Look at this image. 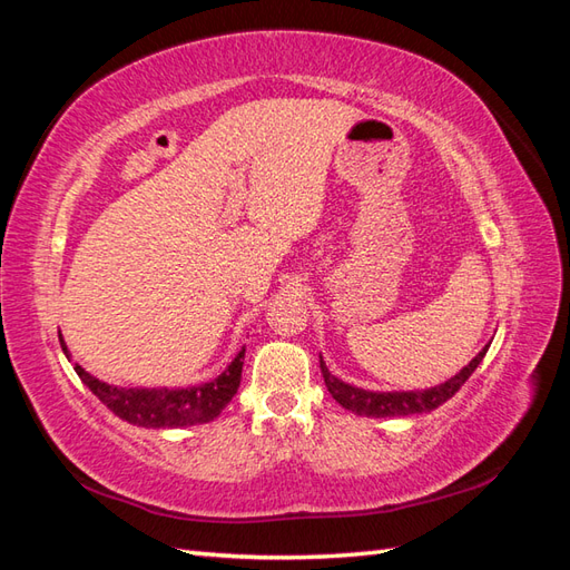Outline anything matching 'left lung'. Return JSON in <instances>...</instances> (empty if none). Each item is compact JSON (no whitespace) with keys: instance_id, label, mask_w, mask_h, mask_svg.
Here are the masks:
<instances>
[{"instance_id":"obj_1","label":"left lung","mask_w":570,"mask_h":570,"mask_svg":"<svg viewBox=\"0 0 570 570\" xmlns=\"http://www.w3.org/2000/svg\"><path fill=\"white\" fill-rule=\"evenodd\" d=\"M488 347L490 345L482 347L480 353L455 374V377H451L443 384H435V386H431V390H411V392H370V390H362V386L337 380L335 374H331V370L325 367L323 357H321V372H323L325 386H328V392L333 394L335 402L341 404L343 409L353 411V414H357V416L386 419V416L429 414V411L445 404L448 399H451L460 390V386L468 382L470 374L478 370L482 357H485Z\"/></svg>"}]
</instances>
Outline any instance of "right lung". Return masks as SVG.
I'll return each mask as SVG.
<instances>
[{
  "mask_svg": "<svg viewBox=\"0 0 570 570\" xmlns=\"http://www.w3.org/2000/svg\"><path fill=\"white\" fill-rule=\"evenodd\" d=\"M60 347L70 360L68 345L58 331ZM242 365H245V347L239 350L227 370L217 374L210 382H200L193 386H117L107 384L90 372H85L78 362L76 370L82 384L100 399V402L127 423L144 429H184L196 423H208L220 416V411L233 402L242 380Z\"/></svg>",
  "mask_w": 570,
  "mask_h": 570,
  "instance_id": "add662e5",
  "label": "right lung"
}]
</instances>
